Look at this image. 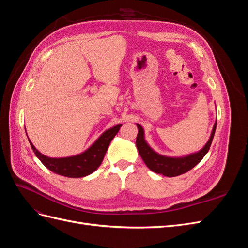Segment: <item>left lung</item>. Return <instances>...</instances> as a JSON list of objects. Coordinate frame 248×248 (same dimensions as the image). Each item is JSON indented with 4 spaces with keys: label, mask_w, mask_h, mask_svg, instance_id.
Listing matches in <instances>:
<instances>
[{
    "label": "left lung",
    "mask_w": 248,
    "mask_h": 248,
    "mask_svg": "<svg viewBox=\"0 0 248 248\" xmlns=\"http://www.w3.org/2000/svg\"><path fill=\"white\" fill-rule=\"evenodd\" d=\"M137 126L139 132L136 144L141 159L144 160L146 166L152 171L167 177H176L179 175H182L184 172L188 171L189 170L196 167L208 153L210 146L212 144L214 133L216 130L215 122L209 140L200 151L182 157H170L155 152L154 150L148 145V142L145 140L144 128L138 123Z\"/></svg>",
    "instance_id": "1"
}]
</instances>
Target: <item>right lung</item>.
I'll return each instance as SVG.
<instances>
[{
    "label": "right lung",
    "instance_id": "obj_1",
    "mask_svg": "<svg viewBox=\"0 0 248 248\" xmlns=\"http://www.w3.org/2000/svg\"><path fill=\"white\" fill-rule=\"evenodd\" d=\"M122 124L116 125L104 131L86 151L69 157L52 158L40 153L29 140L35 155L49 170L68 178H81L92 174L101 164L111 140L115 138ZM26 129V127H25ZM28 137V136H27Z\"/></svg>",
    "mask_w": 248,
    "mask_h": 248
}]
</instances>
